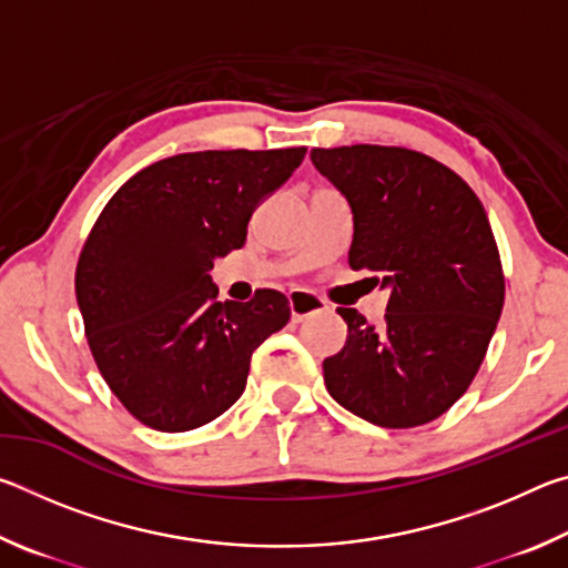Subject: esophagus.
I'll return each mask as SVG.
<instances>
[{"label": "esophagus", "mask_w": 568, "mask_h": 568, "mask_svg": "<svg viewBox=\"0 0 568 568\" xmlns=\"http://www.w3.org/2000/svg\"><path fill=\"white\" fill-rule=\"evenodd\" d=\"M287 307H291L293 323H301V321L307 318V315H313V313L328 311V305H325V301H321V297L315 295V293H311V291H293L291 295H287Z\"/></svg>", "instance_id": "1"}]
</instances>
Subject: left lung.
Here are the masks:
<instances>
[{"instance_id": "obj_1", "label": "left lung", "mask_w": 568, "mask_h": 568, "mask_svg": "<svg viewBox=\"0 0 568 568\" xmlns=\"http://www.w3.org/2000/svg\"><path fill=\"white\" fill-rule=\"evenodd\" d=\"M311 160L351 205V267L388 291L381 328L338 307L348 341L323 361L325 388L373 426H423L464 396L501 318L486 210L454 170L416 150L315 148Z\"/></svg>"}]
</instances>
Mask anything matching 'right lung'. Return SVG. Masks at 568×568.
Returning a JSON list of instances; mask_svg holds the SVG:
<instances>
[{
    "label": "right lung",
    "mask_w": 568,
    "mask_h": 568,
    "mask_svg": "<svg viewBox=\"0 0 568 568\" xmlns=\"http://www.w3.org/2000/svg\"><path fill=\"white\" fill-rule=\"evenodd\" d=\"M305 148L165 158L114 192L77 263L94 363L134 418L165 434L205 426L243 396L250 358L291 321L287 297L217 301L213 263L245 245L253 210Z\"/></svg>",
    "instance_id": "right-lung-1"
}]
</instances>
